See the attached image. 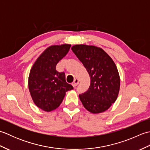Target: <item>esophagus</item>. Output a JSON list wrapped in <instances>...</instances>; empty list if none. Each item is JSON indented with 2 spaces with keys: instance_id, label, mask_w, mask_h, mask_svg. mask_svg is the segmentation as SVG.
I'll return each instance as SVG.
<instances>
[{
  "instance_id": "1",
  "label": "esophagus",
  "mask_w": 150,
  "mask_h": 150,
  "mask_svg": "<svg viewBox=\"0 0 150 150\" xmlns=\"http://www.w3.org/2000/svg\"><path fill=\"white\" fill-rule=\"evenodd\" d=\"M79 82L78 79H75L74 81H73V82L72 83L73 86L74 87V88L76 87V86H77L79 84Z\"/></svg>"
}]
</instances>
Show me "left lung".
<instances>
[{"instance_id":"1","label":"left lung","mask_w":150,"mask_h":150,"mask_svg":"<svg viewBox=\"0 0 150 150\" xmlns=\"http://www.w3.org/2000/svg\"><path fill=\"white\" fill-rule=\"evenodd\" d=\"M71 50L83 64L90 77V86L79 98L92 113L104 112L115 102L120 90V77L112 59L97 46L77 44Z\"/></svg>"}]
</instances>
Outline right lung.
Here are the masks:
<instances>
[{
  "instance_id": "1",
  "label": "right lung",
  "mask_w": 150,
  "mask_h": 150,
  "mask_svg": "<svg viewBox=\"0 0 150 150\" xmlns=\"http://www.w3.org/2000/svg\"><path fill=\"white\" fill-rule=\"evenodd\" d=\"M71 45L51 46L37 59L31 69L28 88L37 107L45 111L58 108L66 92L73 89L67 83L64 72L56 70V65L68 53Z\"/></svg>"
}]
</instances>
